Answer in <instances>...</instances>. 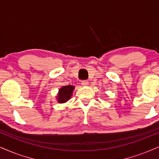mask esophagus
Returning <instances> with one entry per match:
<instances>
[{
    "instance_id": "1",
    "label": "esophagus",
    "mask_w": 159,
    "mask_h": 159,
    "mask_svg": "<svg viewBox=\"0 0 159 159\" xmlns=\"http://www.w3.org/2000/svg\"><path fill=\"white\" fill-rule=\"evenodd\" d=\"M81 84H82V85H83V86H87V85H89V82L86 81V80H84V81L82 82Z\"/></svg>"
}]
</instances>
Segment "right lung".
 <instances>
[{
    "label": "right lung",
    "instance_id": "add662e5",
    "mask_svg": "<svg viewBox=\"0 0 159 159\" xmlns=\"http://www.w3.org/2000/svg\"><path fill=\"white\" fill-rule=\"evenodd\" d=\"M75 89L74 85H64L59 89L56 99L59 103H66L71 98L74 90Z\"/></svg>",
    "mask_w": 159,
    "mask_h": 159
}]
</instances>
